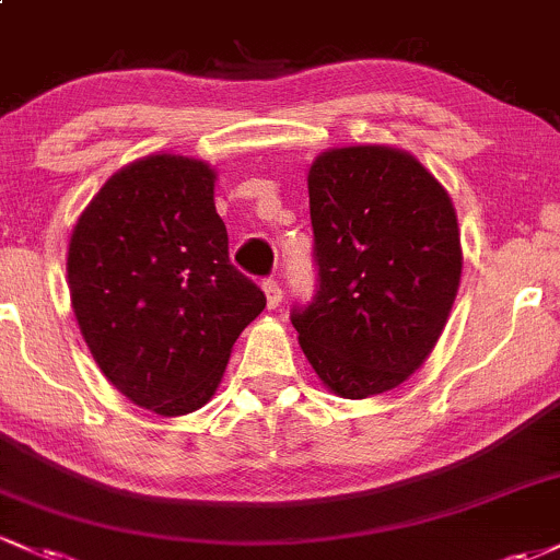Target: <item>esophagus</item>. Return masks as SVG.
<instances>
[{"instance_id": "1", "label": "esophagus", "mask_w": 560, "mask_h": 560, "mask_svg": "<svg viewBox=\"0 0 560 560\" xmlns=\"http://www.w3.org/2000/svg\"><path fill=\"white\" fill-rule=\"evenodd\" d=\"M262 292H266L268 308H279L281 298H284V292H281L279 281H276V279H266V281H262Z\"/></svg>"}]
</instances>
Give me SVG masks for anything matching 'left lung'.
<instances>
[{
    "mask_svg": "<svg viewBox=\"0 0 560 560\" xmlns=\"http://www.w3.org/2000/svg\"><path fill=\"white\" fill-rule=\"evenodd\" d=\"M316 294L292 305L300 348L329 390L401 385L444 331L463 273L452 199L409 153L327 151L308 172Z\"/></svg>",
    "mask_w": 560,
    "mask_h": 560,
    "instance_id": "1",
    "label": "left lung"
}]
</instances>
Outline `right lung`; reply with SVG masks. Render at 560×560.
<instances>
[{
    "instance_id": "add662e5",
    "label": "right lung",
    "mask_w": 560,
    "mask_h": 560,
    "mask_svg": "<svg viewBox=\"0 0 560 560\" xmlns=\"http://www.w3.org/2000/svg\"><path fill=\"white\" fill-rule=\"evenodd\" d=\"M69 290L101 372L132 404L175 417L205 407L266 294L229 257L214 172L140 159L101 188L69 244Z\"/></svg>"
}]
</instances>
